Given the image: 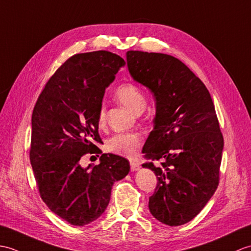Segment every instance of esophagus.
Listing matches in <instances>:
<instances>
[{"mask_svg":"<svg viewBox=\"0 0 251 251\" xmlns=\"http://www.w3.org/2000/svg\"><path fill=\"white\" fill-rule=\"evenodd\" d=\"M130 164H131V171H132V172L138 171V170H140V168H141L140 163H138L137 161H135V160H131V161H130Z\"/></svg>","mask_w":251,"mask_h":251,"instance_id":"obj_1","label":"esophagus"}]
</instances>
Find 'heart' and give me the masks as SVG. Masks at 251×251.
<instances>
[{
	"label": "heart",
	"mask_w": 251,
	"mask_h": 251,
	"mask_svg": "<svg viewBox=\"0 0 251 251\" xmlns=\"http://www.w3.org/2000/svg\"><path fill=\"white\" fill-rule=\"evenodd\" d=\"M116 98L124 106L132 110L133 113L146 106V99H145L144 93L140 88L131 85V83H126V85H122L117 89ZM98 122L101 126L105 124L104 107H101L99 111ZM142 142L143 137L137 132L117 133L108 140L107 149L110 152L131 158L135 155L137 149L142 145Z\"/></svg>",
	"instance_id": "obj_1"
}]
</instances>
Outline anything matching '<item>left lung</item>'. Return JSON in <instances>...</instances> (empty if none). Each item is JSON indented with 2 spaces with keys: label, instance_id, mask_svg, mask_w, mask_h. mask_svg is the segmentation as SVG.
Here are the masks:
<instances>
[{
  "label": "left lung",
  "instance_id": "1",
  "mask_svg": "<svg viewBox=\"0 0 251 251\" xmlns=\"http://www.w3.org/2000/svg\"><path fill=\"white\" fill-rule=\"evenodd\" d=\"M126 63L132 78L155 101L153 130L143 153L163 162L143 164L158 178L149 210L164 225H185L218 187L224 137L213 100L201 79L172 55L130 50Z\"/></svg>",
  "mask_w": 251,
  "mask_h": 251
}]
</instances>
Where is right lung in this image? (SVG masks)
<instances>
[{
    "instance_id": "1",
    "label": "right lung",
    "mask_w": 251,
    "mask_h": 251,
    "mask_svg": "<svg viewBox=\"0 0 251 251\" xmlns=\"http://www.w3.org/2000/svg\"><path fill=\"white\" fill-rule=\"evenodd\" d=\"M125 60L105 50L78 53L46 83L32 114L30 161L48 208L82 226L106 209L114 182L130 172L126 158L102 153L100 164L82 168L86 153H101L99 111L106 89ZM99 157V155H98Z\"/></svg>"
}]
</instances>
